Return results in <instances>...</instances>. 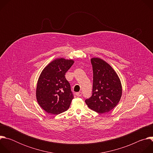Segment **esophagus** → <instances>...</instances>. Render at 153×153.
I'll return each mask as SVG.
<instances>
[{
    "instance_id": "34e87169",
    "label": "esophagus",
    "mask_w": 153,
    "mask_h": 153,
    "mask_svg": "<svg viewBox=\"0 0 153 153\" xmlns=\"http://www.w3.org/2000/svg\"><path fill=\"white\" fill-rule=\"evenodd\" d=\"M76 96L77 97H80L82 96V92H78V93H76Z\"/></svg>"
}]
</instances>
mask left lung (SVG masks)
<instances>
[{
  "label": "left lung",
  "instance_id": "8db88e82",
  "mask_svg": "<svg viewBox=\"0 0 153 153\" xmlns=\"http://www.w3.org/2000/svg\"><path fill=\"white\" fill-rule=\"evenodd\" d=\"M93 83L91 96L85 103L98 113L109 112L117 105L122 96L120 80L110 65L99 58H92Z\"/></svg>",
  "mask_w": 153,
  "mask_h": 153
}]
</instances>
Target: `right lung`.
<instances>
[{"mask_svg": "<svg viewBox=\"0 0 153 153\" xmlns=\"http://www.w3.org/2000/svg\"><path fill=\"white\" fill-rule=\"evenodd\" d=\"M73 63V60L57 59L42 71L37 84L36 98L48 113L57 115L69 108L74 96L65 75Z\"/></svg>", "mask_w": 153, "mask_h": 153, "instance_id": "1", "label": "right lung"}]
</instances>
